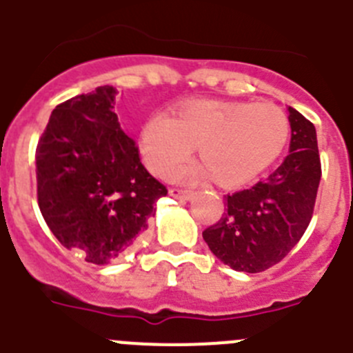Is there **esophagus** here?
<instances>
[{"mask_svg":"<svg viewBox=\"0 0 353 353\" xmlns=\"http://www.w3.org/2000/svg\"><path fill=\"white\" fill-rule=\"evenodd\" d=\"M170 196L174 199H181V200H188L192 196V190H186V188H170L169 190Z\"/></svg>","mask_w":353,"mask_h":353,"instance_id":"obj_1","label":"esophagus"}]
</instances>
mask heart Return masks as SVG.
Wrapping results in <instances>:
<instances>
[{
	"instance_id": "b5f03b06",
	"label": "heart",
	"mask_w": 353,
	"mask_h": 353,
	"mask_svg": "<svg viewBox=\"0 0 353 353\" xmlns=\"http://www.w3.org/2000/svg\"><path fill=\"white\" fill-rule=\"evenodd\" d=\"M288 114L270 102L192 101L176 118L154 113L141 128V153L146 165L169 176L199 144L202 163L186 176H210L219 184H240L258 176L284 150Z\"/></svg>"
}]
</instances>
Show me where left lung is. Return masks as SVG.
<instances>
[{
  "mask_svg": "<svg viewBox=\"0 0 353 353\" xmlns=\"http://www.w3.org/2000/svg\"><path fill=\"white\" fill-rule=\"evenodd\" d=\"M289 154L266 179L226 195V212L203 230L216 258L236 272L259 273L299 242L314 216L322 167L310 120L289 108Z\"/></svg>",
  "mask_w": 353,
  "mask_h": 353,
  "instance_id": "8db88e82",
  "label": "left lung"
}]
</instances>
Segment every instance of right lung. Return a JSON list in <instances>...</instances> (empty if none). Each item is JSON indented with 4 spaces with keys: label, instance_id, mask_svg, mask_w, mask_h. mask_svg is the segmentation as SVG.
I'll return each instance as SVG.
<instances>
[{
    "label": "right lung",
    "instance_id": "right-lung-1",
    "mask_svg": "<svg viewBox=\"0 0 353 353\" xmlns=\"http://www.w3.org/2000/svg\"><path fill=\"white\" fill-rule=\"evenodd\" d=\"M104 85L61 102L36 146L38 205L55 239L104 265L148 228L167 188L154 179L114 113Z\"/></svg>",
    "mask_w": 353,
    "mask_h": 353
}]
</instances>
